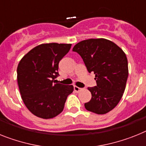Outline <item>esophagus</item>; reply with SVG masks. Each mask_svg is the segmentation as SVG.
Wrapping results in <instances>:
<instances>
[{
	"label": "esophagus",
	"mask_w": 146,
	"mask_h": 146,
	"mask_svg": "<svg viewBox=\"0 0 146 146\" xmlns=\"http://www.w3.org/2000/svg\"><path fill=\"white\" fill-rule=\"evenodd\" d=\"M74 90H75L76 92H79L80 90H82V88H79V87H77V86H74Z\"/></svg>",
	"instance_id": "34e87169"
}]
</instances>
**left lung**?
<instances>
[{
  "label": "left lung",
  "instance_id": "1",
  "mask_svg": "<svg viewBox=\"0 0 146 146\" xmlns=\"http://www.w3.org/2000/svg\"><path fill=\"white\" fill-rule=\"evenodd\" d=\"M73 51L80 55L88 72H94L97 84L88 88L92 97L84 107L97 114L107 113L118 105L125 89L128 76L125 53L105 38L82 41L73 46Z\"/></svg>",
  "mask_w": 146,
  "mask_h": 146
}]
</instances>
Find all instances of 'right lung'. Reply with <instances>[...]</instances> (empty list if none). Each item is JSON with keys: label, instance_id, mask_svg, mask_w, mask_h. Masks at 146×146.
Instances as JSON below:
<instances>
[{"label": "right lung", "instance_id": "add662e5", "mask_svg": "<svg viewBox=\"0 0 146 146\" xmlns=\"http://www.w3.org/2000/svg\"><path fill=\"white\" fill-rule=\"evenodd\" d=\"M71 44L49 43L35 46L21 59L17 80L24 105L35 116L51 119L62 113L73 85L54 84L58 63Z\"/></svg>", "mask_w": 146, "mask_h": 146}]
</instances>
